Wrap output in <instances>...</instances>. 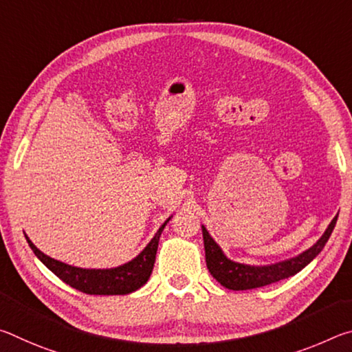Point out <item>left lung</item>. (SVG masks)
Instances as JSON below:
<instances>
[{"mask_svg":"<svg viewBox=\"0 0 352 352\" xmlns=\"http://www.w3.org/2000/svg\"><path fill=\"white\" fill-rule=\"evenodd\" d=\"M337 217L332 219V222L327 226L324 234L320 237L317 243L302 252L301 254L290 258L287 261L276 262L272 265H247L239 264L226 258L222 250L208 233V230L201 225V233H204V243H205V258L206 267L211 275L230 290H248L264 287L273 283L281 281V279L290 278L301 272L309 262L317 258L318 253L324 248L327 239H329L333 226L337 223Z\"/></svg>","mask_w":352,"mask_h":352,"instance_id":"8db88e82","label":"left lung"}]
</instances>
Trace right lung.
<instances>
[{"mask_svg":"<svg viewBox=\"0 0 352 352\" xmlns=\"http://www.w3.org/2000/svg\"><path fill=\"white\" fill-rule=\"evenodd\" d=\"M169 219L160 226L153 239L147 243V247L135 259L124 265L115 267V269H80V267L68 265L65 262L52 259L47 254L41 253L26 234L25 237L35 256L56 276L60 278L63 283H67L73 289L88 295H127L142 287L147 283L148 276H151L155 264V256H157L158 250L160 236H162Z\"/></svg>","mask_w":352,"mask_h":352,"instance_id":"obj_1","label":"right lung"}]
</instances>
